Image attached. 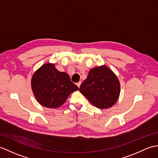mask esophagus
Returning a JSON list of instances; mask_svg holds the SVG:
<instances>
[{"label": "esophagus", "mask_w": 158, "mask_h": 158, "mask_svg": "<svg viewBox=\"0 0 158 158\" xmlns=\"http://www.w3.org/2000/svg\"><path fill=\"white\" fill-rule=\"evenodd\" d=\"M81 81H79L78 83H77V85L78 86V87H80V85H81Z\"/></svg>", "instance_id": "1"}]
</instances>
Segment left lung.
Returning a JSON list of instances; mask_svg holds the SVG:
<instances>
[{
    "instance_id": "1",
    "label": "left lung",
    "mask_w": 158,
    "mask_h": 158,
    "mask_svg": "<svg viewBox=\"0 0 158 158\" xmlns=\"http://www.w3.org/2000/svg\"><path fill=\"white\" fill-rule=\"evenodd\" d=\"M79 91L96 107L106 109L112 107L118 100L120 82L112 71L103 65L91 69Z\"/></svg>"
}]
</instances>
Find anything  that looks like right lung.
<instances>
[{
  "label": "right lung",
  "mask_w": 158,
  "mask_h": 158,
  "mask_svg": "<svg viewBox=\"0 0 158 158\" xmlns=\"http://www.w3.org/2000/svg\"><path fill=\"white\" fill-rule=\"evenodd\" d=\"M31 89L42 106L56 108L79 87L71 81L67 73L58 71L54 64L47 63L34 73L31 78Z\"/></svg>",
  "instance_id": "1"
}]
</instances>
